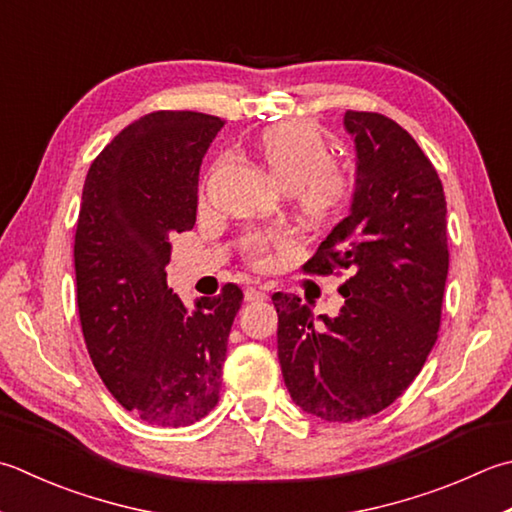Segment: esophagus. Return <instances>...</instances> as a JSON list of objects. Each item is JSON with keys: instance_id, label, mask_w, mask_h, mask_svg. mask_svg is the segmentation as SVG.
Returning a JSON list of instances; mask_svg holds the SVG:
<instances>
[{"instance_id": "esophagus-1", "label": "esophagus", "mask_w": 512, "mask_h": 512, "mask_svg": "<svg viewBox=\"0 0 512 512\" xmlns=\"http://www.w3.org/2000/svg\"><path fill=\"white\" fill-rule=\"evenodd\" d=\"M244 297H246V302H264V299H266L268 295H266V290H262V288H255V286H250V288H246Z\"/></svg>"}]
</instances>
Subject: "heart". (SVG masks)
I'll use <instances>...</instances> for the list:
<instances>
[{"label":"heart","instance_id":"1","mask_svg":"<svg viewBox=\"0 0 512 512\" xmlns=\"http://www.w3.org/2000/svg\"><path fill=\"white\" fill-rule=\"evenodd\" d=\"M255 153L279 184L295 190L299 206L310 217H328L342 208L353 188L344 166L333 162V148L326 135L308 119H290L266 128L255 142ZM288 242L279 228L250 233L244 242L248 259L266 262V250Z\"/></svg>","mask_w":512,"mask_h":512}]
</instances>
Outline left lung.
<instances>
[{
  "mask_svg": "<svg viewBox=\"0 0 512 512\" xmlns=\"http://www.w3.org/2000/svg\"><path fill=\"white\" fill-rule=\"evenodd\" d=\"M355 137L353 206L317 253L310 275L344 268L337 317L275 293L277 355L293 402L326 422H359L388 408L437 342L448 275L446 197L435 166L393 119L346 110Z\"/></svg>",
  "mask_w": 512,
  "mask_h": 512,
  "instance_id": "1",
  "label": "left lung"
}]
</instances>
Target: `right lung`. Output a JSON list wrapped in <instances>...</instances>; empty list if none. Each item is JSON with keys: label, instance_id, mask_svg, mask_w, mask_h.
I'll use <instances>...</instances> for the list:
<instances>
[{"label": "right lung", "instance_id": "add662e5", "mask_svg": "<svg viewBox=\"0 0 512 512\" xmlns=\"http://www.w3.org/2000/svg\"><path fill=\"white\" fill-rule=\"evenodd\" d=\"M224 119L155 110L90 164L75 233L77 308L106 388L148 424L179 428L219 402L244 293L226 284L188 310L166 284L170 235L195 226L202 157Z\"/></svg>", "mask_w": 512, "mask_h": 512}]
</instances>
